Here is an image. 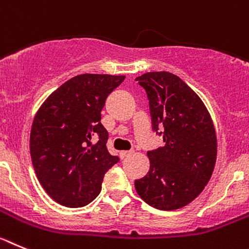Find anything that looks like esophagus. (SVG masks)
I'll list each match as a JSON object with an SVG mask.
<instances>
[{
    "instance_id": "1",
    "label": "esophagus",
    "mask_w": 249,
    "mask_h": 249,
    "mask_svg": "<svg viewBox=\"0 0 249 249\" xmlns=\"http://www.w3.org/2000/svg\"><path fill=\"white\" fill-rule=\"evenodd\" d=\"M131 154H133V151H131V150H129V151H122V152H120V158L126 159L127 156H130Z\"/></svg>"
}]
</instances>
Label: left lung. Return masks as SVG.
Masks as SVG:
<instances>
[{"label": "left lung", "instance_id": "obj_1", "mask_svg": "<svg viewBox=\"0 0 249 249\" xmlns=\"http://www.w3.org/2000/svg\"><path fill=\"white\" fill-rule=\"evenodd\" d=\"M136 80L147 94L152 130L165 142L147 151L150 170L135 180L136 192L151 207L178 210L211 178L217 156L213 123L200 97L178 75L150 71Z\"/></svg>", "mask_w": 249, "mask_h": 249}]
</instances>
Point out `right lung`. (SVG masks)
<instances>
[{
	"instance_id": "add662e5",
	"label": "right lung",
	"mask_w": 249,
	"mask_h": 249,
	"mask_svg": "<svg viewBox=\"0 0 249 249\" xmlns=\"http://www.w3.org/2000/svg\"><path fill=\"white\" fill-rule=\"evenodd\" d=\"M124 79L77 75L53 91L36 114L30 138L33 167L42 187L62 206L90 203L102 190L105 172L119 161L107 149L108 131L100 113Z\"/></svg>"
}]
</instances>
